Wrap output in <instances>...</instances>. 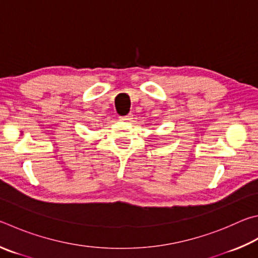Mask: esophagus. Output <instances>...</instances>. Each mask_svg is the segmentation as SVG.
<instances>
[{
  "label": "esophagus",
  "mask_w": 258,
  "mask_h": 258,
  "mask_svg": "<svg viewBox=\"0 0 258 258\" xmlns=\"http://www.w3.org/2000/svg\"><path fill=\"white\" fill-rule=\"evenodd\" d=\"M132 118H133V116L131 115V114L126 115V116H119V120H121V121H128V120H131Z\"/></svg>",
  "instance_id": "esophagus-1"
}]
</instances>
